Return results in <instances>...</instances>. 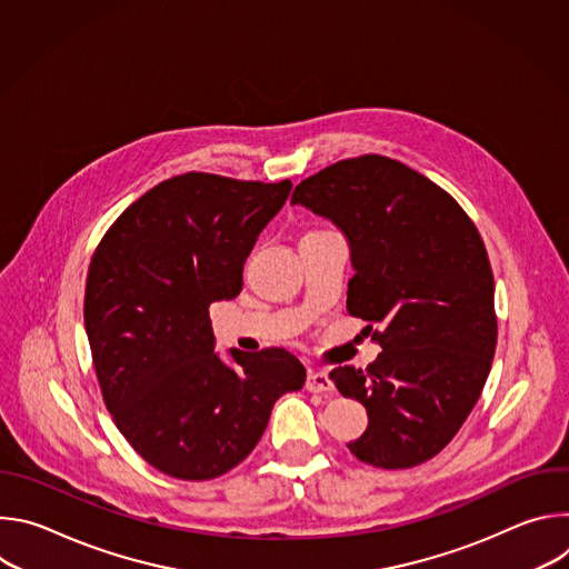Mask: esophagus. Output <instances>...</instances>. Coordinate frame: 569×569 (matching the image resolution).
I'll list each match as a JSON object with an SVG mask.
<instances>
[{"label":"esophagus","mask_w":569,"mask_h":569,"mask_svg":"<svg viewBox=\"0 0 569 569\" xmlns=\"http://www.w3.org/2000/svg\"><path fill=\"white\" fill-rule=\"evenodd\" d=\"M306 389H308V391H312V393L333 391V380L329 378V373H327V371H308Z\"/></svg>","instance_id":"34e87169"}]
</instances>
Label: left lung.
<instances>
[{
  "instance_id": "left-lung-1",
  "label": "left lung",
  "mask_w": 569,
  "mask_h": 569,
  "mask_svg": "<svg viewBox=\"0 0 569 569\" xmlns=\"http://www.w3.org/2000/svg\"><path fill=\"white\" fill-rule=\"evenodd\" d=\"M292 204L333 220L349 240L347 310L380 323V356L331 380L365 405L349 443L365 463L398 470L439 455L489 378L498 345L493 270L457 200L382 154L342 159L297 184Z\"/></svg>"
}]
</instances>
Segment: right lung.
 <instances>
[{
  "label": "right lung",
  "mask_w": 569,
  "mask_h": 569,
  "mask_svg": "<svg viewBox=\"0 0 569 569\" xmlns=\"http://www.w3.org/2000/svg\"><path fill=\"white\" fill-rule=\"evenodd\" d=\"M290 180L211 173L159 182L106 231L86 286V331L106 408L152 468L204 481L246 459L277 398L306 382L286 349L213 353L209 306L242 288V263Z\"/></svg>",
  "instance_id": "add662e5"
}]
</instances>
